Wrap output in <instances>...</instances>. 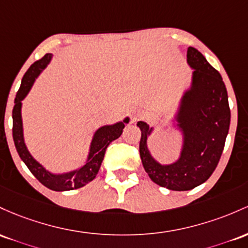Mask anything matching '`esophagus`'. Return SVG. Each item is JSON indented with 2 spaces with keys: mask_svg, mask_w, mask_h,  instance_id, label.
<instances>
[{
  "mask_svg": "<svg viewBox=\"0 0 248 248\" xmlns=\"http://www.w3.org/2000/svg\"><path fill=\"white\" fill-rule=\"evenodd\" d=\"M139 117H140V113H139L138 111H132V113H131L132 123H136V122H137L139 119Z\"/></svg>",
  "mask_w": 248,
  "mask_h": 248,
  "instance_id": "esophagus-1",
  "label": "esophagus"
}]
</instances>
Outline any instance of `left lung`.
I'll use <instances>...</instances> for the list:
<instances>
[{"label":"left lung","mask_w":248,"mask_h":248,"mask_svg":"<svg viewBox=\"0 0 248 248\" xmlns=\"http://www.w3.org/2000/svg\"><path fill=\"white\" fill-rule=\"evenodd\" d=\"M187 63L194 71L177 117L184 135L179 159L170 165L155 161L146 145L152 127L137 123L141 131L139 154L146 173L155 184L172 191L192 190L211 177L220 160L231 122L229 96L219 71L192 46L187 49Z\"/></svg>","instance_id":"8db88e82"}]
</instances>
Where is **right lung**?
Returning <instances> with one entry per match:
<instances>
[{"instance_id":"1","label":"right lung","mask_w":248,"mask_h":248,"mask_svg":"<svg viewBox=\"0 0 248 248\" xmlns=\"http://www.w3.org/2000/svg\"><path fill=\"white\" fill-rule=\"evenodd\" d=\"M50 60H51V54L44 55L41 60L36 61L28 69V71L22 78L21 87H19L17 93H16L15 105H14L13 109V138L18 155L41 184H43L46 187L52 191H70L74 190V188H79L82 186L87 185L88 183H90L91 180L96 178L99 169H101L103 158H104L108 146L110 145L111 141L121 137L125 124L129 123V118H125L123 122H119V123L113 125H105V126L99 127L97 130L93 138V141H91L90 154H89L87 163L80 169L64 174H52L49 171H46L40 163H37L31 157V155L28 151L26 144H24L21 107L22 101L27 96V93H29L36 77L48 65Z\"/></svg>"}]
</instances>
